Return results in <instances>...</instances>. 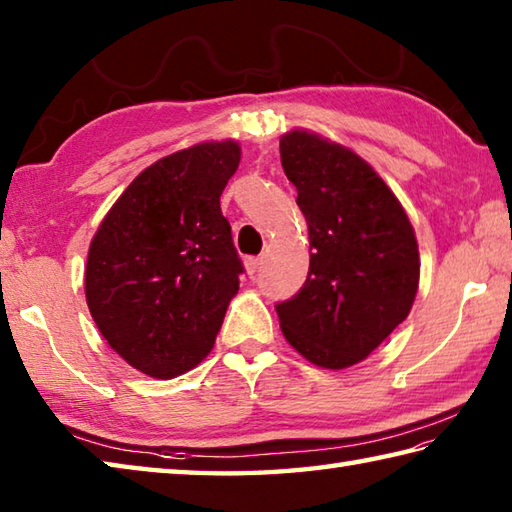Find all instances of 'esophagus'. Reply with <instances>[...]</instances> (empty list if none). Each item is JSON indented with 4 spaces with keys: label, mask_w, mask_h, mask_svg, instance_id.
<instances>
[{
    "label": "esophagus",
    "mask_w": 512,
    "mask_h": 512,
    "mask_svg": "<svg viewBox=\"0 0 512 512\" xmlns=\"http://www.w3.org/2000/svg\"><path fill=\"white\" fill-rule=\"evenodd\" d=\"M259 264H262V259H259V257H246V262H244L246 273L253 277L259 271Z\"/></svg>",
    "instance_id": "1"
}]
</instances>
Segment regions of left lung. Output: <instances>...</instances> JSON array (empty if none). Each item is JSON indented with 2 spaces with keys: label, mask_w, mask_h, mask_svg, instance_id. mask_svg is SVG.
I'll return each instance as SVG.
<instances>
[{
  "label": "left lung",
  "mask_w": 512,
  "mask_h": 512,
  "mask_svg": "<svg viewBox=\"0 0 512 512\" xmlns=\"http://www.w3.org/2000/svg\"><path fill=\"white\" fill-rule=\"evenodd\" d=\"M282 167L309 226V277L277 304L288 345L324 369L365 360L412 311L421 275L414 228L378 172L306 129L280 138Z\"/></svg>",
  "instance_id": "8db88e82"
}]
</instances>
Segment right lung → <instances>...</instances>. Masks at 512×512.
Here are the masks:
<instances>
[{
	"mask_svg": "<svg viewBox=\"0 0 512 512\" xmlns=\"http://www.w3.org/2000/svg\"><path fill=\"white\" fill-rule=\"evenodd\" d=\"M241 161L235 141L197 143L136 176L91 239L85 295L127 365L161 380L215 347L244 271L219 197Z\"/></svg>",
	"mask_w": 512,
	"mask_h": 512,
	"instance_id": "obj_1",
	"label": "right lung"
}]
</instances>
